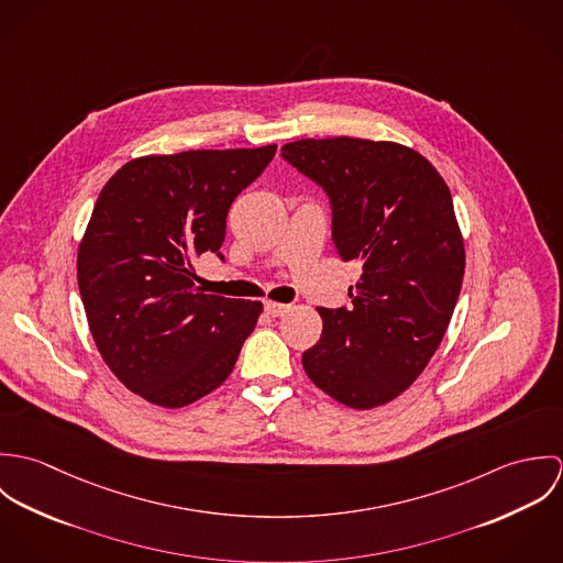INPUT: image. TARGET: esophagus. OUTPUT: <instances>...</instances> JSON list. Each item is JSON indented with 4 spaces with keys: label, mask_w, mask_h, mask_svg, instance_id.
<instances>
[{
    "label": "esophagus",
    "mask_w": 563,
    "mask_h": 563,
    "mask_svg": "<svg viewBox=\"0 0 563 563\" xmlns=\"http://www.w3.org/2000/svg\"><path fill=\"white\" fill-rule=\"evenodd\" d=\"M264 310H266L268 317H284V314L290 310V306L277 303V301H266V303H264Z\"/></svg>",
    "instance_id": "34e87169"
}]
</instances>
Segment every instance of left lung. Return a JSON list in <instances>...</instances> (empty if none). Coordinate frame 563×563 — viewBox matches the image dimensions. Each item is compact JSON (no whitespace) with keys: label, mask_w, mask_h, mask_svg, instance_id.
<instances>
[{"label":"left lung","mask_w":563,"mask_h":563,"mask_svg":"<svg viewBox=\"0 0 563 563\" xmlns=\"http://www.w3.org/2000/svg\"><path fill=\"white\" fill-rule=\"evenodd\" d=\"M282 156L319 181L333 208V251L362 264L353 308H317L321 340L303 368L353 409L395 401L427 368L453 317L466 268L451 190L411 147L301 139Z\"/></svg>","instance_id":"8db88e82"}]
</instances>
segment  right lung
I'll return each mask as SVG.
<instances>
[{
    "instance_id": "right-lung-1",
    "label": "right lung",
    "mask_w": 563,
    "mask_h": 563,
    "mask_svg": "<svg viewBox=\"0 0 563 563\" xmlns=\"http://www.w3.org/2000/svg\"><path fill=\"white\" fill-rule=\"evenodd\" d=\"M275 150L141 156L101 188L78 246L81 303L103 362L145 401L186 407L230 377L262 303L201 292L192 264L221 249L232 201Z\"/></svg>"
}]
</instances>
